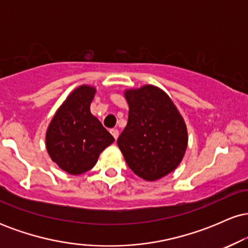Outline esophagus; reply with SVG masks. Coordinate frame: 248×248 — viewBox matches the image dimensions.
<instances>
[{
  "label": "esophagus",
  "instance_id": "1",
  "mask_svg": "<svg viewBox=\"0 0 248 248\" xmlns=\"http://www.w3.org/2000/svg\"><path fill=\"white\" fill-rule=\"evenodd\" d=\"M110 134H112L113 138H114L116 140V139H118V136H119V130L116 129V128H113V129H110Z\"/></svg>",
  "mask_w": 248,
  "mask_h": 248
}]
</instances>
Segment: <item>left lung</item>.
I'll list each match as a JSON object with an SVG mask.
<instances>
[{"label": "left lung", "instance_id": "8db88e82", "mask_svg": "<svg viewBox=\"0 0 248 248\" xmlns=\"http://www.w3.org/2000/svg\"><path fill=\"white\" fill-rule=\"evenodd\" d=\"M124 96L129 113L118 146L135 175L146 181L160 179L183 158L186 124L171 99L153 85L126 91Z\"/></svg>", "mask_w": 248, "mask_h": 248}]
</instances>
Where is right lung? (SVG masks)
Segmentation results:
<instances>
[{
    "mask_svg": "<svg viewBox=\"0 0 248 248\" xmlns=\"http://www.w3.org/2000/svg\"><path fill=\"white\" fill-rule=\"evenodd\" d=\"M95 88L82 85L57 110L46 132V149L58 167L80 175L95 166L99 155L114 142L101 122L92 115Z\"/></svg>",
    "mask_w": 248,
    "mask_h": 248,
    "instance_id": "add662e5",
    "label": "right lung"
}]
</instances>
